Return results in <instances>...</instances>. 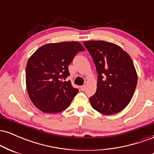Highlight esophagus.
<instances>
[{"mask_svg": "<svg viewBox=\"0 0 154 154\" xmlns=\"http://www.w3.org/2000/svg\"><path fill=\"white\" fill-rule=\"evenodd\" d=\"M80 89H81V91H84L85 90V85H82V86H81V87H80Z\"/></svg>", "mask_w": 154, "mask_h": 154, "instance_id": "obj_1", "label": "esophagus"}]
</instances>
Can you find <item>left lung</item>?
<instances>
[{"instance_id": "left-lung-1", "label": "left lung", "mask_w": 154, "mask_h": 154, "mask_svg": "<svg viewBox=\"0 0 154 154\" xmlns=\"http://www.w3.org/2000/svg\"><path fill=\"white\" fill-rule=\"evenodd\" d=\"M83 44L98 75L96 92L89 98L92 107L106 115L119 112L130 102L137 85V72L131 57L109 42L91 40Z\"/></svg>"}]
</instances>
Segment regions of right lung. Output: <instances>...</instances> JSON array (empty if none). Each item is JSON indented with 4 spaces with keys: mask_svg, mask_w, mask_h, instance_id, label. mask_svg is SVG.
Instances as JSON below:
<instances>
[{
    "mask_svg": "<svg viewBox=\"0 0 154 154\" xmlns=\"http://www.w3.org/2000/svg\"><path fill=\"white\" fill-rule=\"evenodd\" d=\"M85 51L78 42L48 43L28 59L26 86L33 104L43 112L56 114L69 107L79 91L66 81L68 66L79 51Z\"/></svg>",
    "mask_w": 154,
    "mask_h": 154,
    "instance_id": "right-lung-1",
    "label": "right lung"
}]
</instances>
